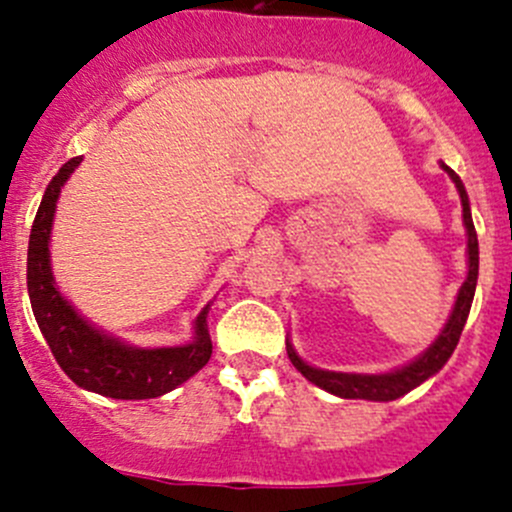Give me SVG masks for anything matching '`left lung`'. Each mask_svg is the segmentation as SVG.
<instances>
[{
  "instance_id": "obj_1",
  "label": "left lung",
  "mask_w": 512,
  "mask_h": 512,
  "mask_svg": "<svg viewBox=\"0 0 512 512\" xmlns=\"http://www.w3.org/2000/svg\"><path fill=\"white\" fill-rule=\"evenodd\" d=\"M443 169L448 171L450 179L455 181V189H458L460 201H463V221L465 229H468V278L460 286L458 301H455L453 313H450L448 323H445L443 333L435 338L433 346L428 348L423 356H418L416 361L408 363V366L398 368L393 373H381V376H361V373H333V371H321V368H311L296 356V351L291 348V343H286L288 358H291L293 366L303 373L311 383H316L323 391L333 393V396L341 398H361V401H396V398L406 396L408 391H413L416 386H421L426 378L438 373L445 366V361L450 358V353L455 351L460 341V333H463L465 321H468L470 303L475 296V283H478V234H475L473 219H470V204L468 194H465L463 181L458 179L453 169L443 164Z\"/></svg>"
}]
</instances>
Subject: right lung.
I'll use <instances>...</instances> for the list:
<instances>
[{
	"label": "right lung",
	"mask_w": 512,
	"mask_h": 512,
	"mask_svg": "<svg viewBox=\"0 0 512 512\" xmlns=\"http://www.w3.org/2000/svg\"><path fill=\"white\" fill-rule=\"evenodd\" d=\"M82 156H74L49 181L39 204L27 251V288L39 331L47 338L62 371L77 386L121 401H141L174 391L209 363L211 336L206 326L209 306L196 318V338L179 348H131L126 343L99 333L64 301L54 286L49 266V231L59 191L79 166Z\"/></svg>",
	"instance_id": "right-lung-1"
}]
</instances>
